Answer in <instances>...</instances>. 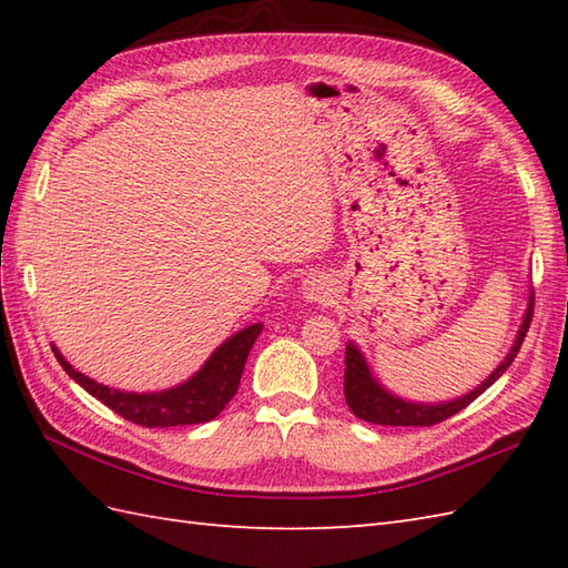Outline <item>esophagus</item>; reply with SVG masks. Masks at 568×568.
Here are the masks:
<instances>
[{
	"label": "esophagus",
	"instance_id": "obj_1",
	"mask_svg": "<svg viewBox=\"0 0 568 568\" xmlns=\"http://www.w3.org/2000/svg\"><path fill=\"white\" fill-rule=\"evenodd\" d=\"M303 293L310 303H324V297H327V285L317 281V277H310V281H305Z\"/></svg>",
	"mask_w": 568,
	"mask_h": 568
}]
</instances>
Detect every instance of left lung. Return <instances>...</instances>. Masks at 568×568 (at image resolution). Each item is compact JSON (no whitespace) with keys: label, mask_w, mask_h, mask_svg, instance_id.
<instances>
[{"label":"left lung","mask_w":568,"mask_h":568,"mask_svg":"<svg viewBox=\"0 0 568 568\" xmlns=\"http://www.w3.org/2000/svg\"><path fill=\"white\" fill-rule=\"evenodd\" d=\"M532 295H529V305L525 312L523 327L517 332V339L510 348V354L505 356L503 364L490 373V376L478 385L476 390H470L464 397H456V400L449 403H439V405H425V403H407L403 397H395L393 393H388L383 385L373 378V373L366 364V358L361 356L358 348L354 344L346 346V368H344V397L346 405L352 413L364 419V422H373V425H388V427H432L439 425V422L449 419L452 415L462 413L466 405H470L476 400L480 393H486L493 383H496L508 366L515 361L517 352L527 336L529 322H532Z\"/></svg>","instance_id":"obj_1"}]
</instances>
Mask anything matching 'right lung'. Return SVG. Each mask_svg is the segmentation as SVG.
Returning <instances> with one entry per match:
<instances>
[{"label":"right lung","mask_w":568,"mask_h":568,"mask_svg":"<svg viewBox=\"0 0 568 568\" xmlns=\"http://www.w3.org/2000/svg\"><path fill=\"white\" fill-rule=\"evenodd\" d=\"M261 329L263 324H251V327L241 329L216 348L195 376L161 393H122L106 388V385L72 368L55 346L51 348L68 376L80 383L92 397L114 409L116 415L141 427H178L200 425V422H210L222 413L239 390L241 373H244L248 352L253 342L258 339Z\"/></svg>","instance_id":"add662e5"}]
</instances>
